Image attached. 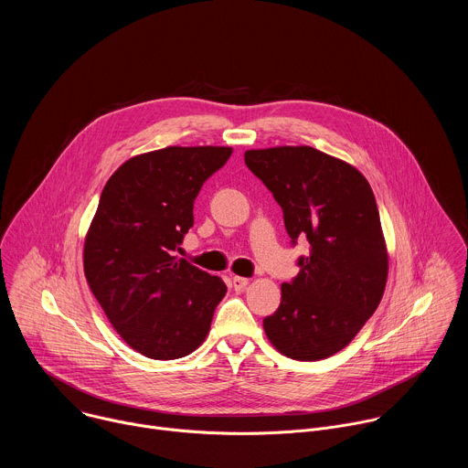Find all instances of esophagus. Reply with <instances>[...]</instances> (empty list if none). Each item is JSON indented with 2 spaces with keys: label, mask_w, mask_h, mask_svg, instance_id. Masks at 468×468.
<instances>
[{
  "label": "esophagus",
  "mask_w": 468,
  "mask_h": 468,
  "mask_svg": "<svg viewBox=\"0 0 468 468\" xmlns=\"http://www.w3.org/2000/svg\"><path fill=\"white\" fill-rule=\"evenodd\" d=\"M248 283H250V280H248V278H240V276L231 278V287H233L235 291H242Z\"/></svg>",
  "instance_id": "1"
}]
</instances>
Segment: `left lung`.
Here are the masks:
<instances>
[{"mask_svg":"<svg viewBox=\"0 0 468 468\" xmlns=\"http://www.w3.org/2000/svg\"><path fill=\"white\" fill-rule=\"evenodd\" d=\"M244 163L274 194L292 244L309 240L278 311L262 320L266 337L291 359H325L352 343L385 291L388 253L374 192L356 166L311 146L248 150Z\"/></svg>","mask_w":468,"mask_h":468,"instance_id":"8db88e82","label":"left lung"}]
</instances>
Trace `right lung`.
<instances>
[{
  "instance_id": "right-lung-1",
  "label": "right lung",
  "mask_w": 468,
  "mask_h": 468,
  "mask_svg": "<svg viewBox=\"0 0 468 468\" xmlns=\"http://www.w3.org/2000/svg\"><path fill=\"white\" fill-rule=\"evenodd\" d=\"M233 154L228 146H168L125 161L105 183L83 248L89 287L118 335L170 361L207 337L226 283L177 259L194 199Z\"/></svg>"
}]
</instances>
